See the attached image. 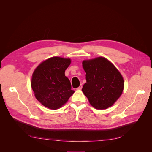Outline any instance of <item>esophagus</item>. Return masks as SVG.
Here are the masks:
<instances>
[{
    "mask_svg": "<svg viewBox=\"0 0 152 152\" xmlns=\"http://www.w3.org/2000/svg\"><path fill=\"white\" fill-rule=\"evenodd\" d=\"M82 85H80L79 87H78L77 89H78V90H80V89H82Z\"/></svg>",
    "mask_w": 152,
    "mask_h": 152,
    "instance_id": "34e87169",
    "label": "esophagus"
}]
</instances>
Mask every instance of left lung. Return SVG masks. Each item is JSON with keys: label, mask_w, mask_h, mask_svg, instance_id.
I'll return each instance as SVG.
<instances>
[{"label": "left lung", "mask_w": 152, "mask_h": 152, "mask_svg": "<svg viewBox=\"0 0 152 152\" xmlns=\"http://www.w3.org/2000/svg\"><path fill=\"white\" fill-rule=\"evenodd\" d=\"M82 66L86 73V83L82 91L90 104L98 110L111 107L124 89V82L121 73L103 57L84 60Z\"/></svg>", "instance_id": "left-lung-1"}]
</instances>
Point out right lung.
<instances>
[{"label":"right lung","instance_id":"1","mask_svg":"<svg viewBox=\"0 0 152 152\" xmlns=\"http://www.w3.org/2000/svg\"><path fill=\"white\" fill-rule=\"evenodd\" d=\"M70 63L69 58L52 57L41 63L34 72L31 88L36 99L44 107L52 110L61 108L74 93L65 75Z\"/></svg>","mask_w":152,"mask_h":152}]
</instances>
